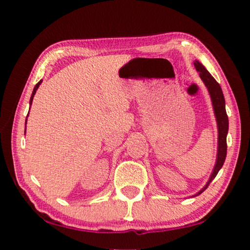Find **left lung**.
I'll return each instance as SVG.
<instances>
[{
    "label": "left lung",
    "mask_w": 250,
    "mask_h": 250,
    "mask_svg": "<svg viewBox=\"0 0 250 250\" xmlns=\"http://www.w3.org/2000/svg\"><path fill=\"white\" fill-rule=\"evenodd\" d=\"M194 66H195L196 70L200 73V77L203 80V83H205L207 90L209 92L211 104H213V109H214V115H215V118H216L217 129H218L216 162H215L213 172H211L209 179L207 181V183L205 184L204 188L200 189L195 195H193V196H197L208 188L209 183L215 179V176L217 175L218 171L221 170L224 162H225L226 153H227L226 139H227V133H228V117H227L226 108H225V98H224L222 88L219 86V83L214 79L213 76L206 70L205 67L203 66L200 62L198 61L194 62Z\"/></svg>",
    "instance_id": "8db88e82"
}]
</instances>
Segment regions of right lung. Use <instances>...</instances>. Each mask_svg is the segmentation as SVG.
Instances as JSON below:
<instances>
[{"label": "right lung", "instance_id": "obj_1", "mask_svg": "<svg viewBox=\"0 0 250 250\" xmlns=\"http://www.w3.org/2000/svg\"><path fill=\"white\" fill-rule=\"evenodd\" d=\"M42 82H43V80H40L39 83H36V86L34 87V90H33V92H32V96H31V99H29V104H32V103H33V98H34V95L36 94V90L39 89V87H40V84L42 83ZM29 112V111H28ZM28 116V115H27ZM26 121H27V119H26ZM25 131H26V128H25Z\"/></svg>", "mask_w": 250, "mask_h": 250}]
</instances>
